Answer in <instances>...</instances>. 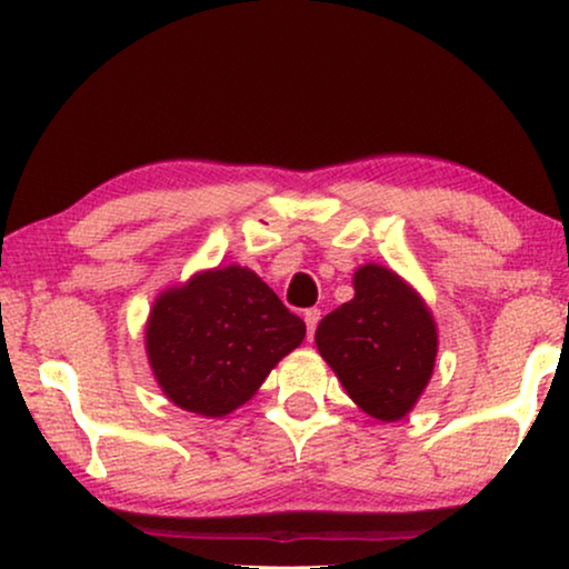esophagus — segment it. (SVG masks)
<instances>
[{
	"label": "esophagus",
	"instance_id": "34e87169",
	"mask_svg": "<svg viewBox=\"0 0 569 569\" xmlns=\"http://www.w3.org/2000/svg\"><path fill=\"white\" fill-rule=\"evenodd\" d=\"M302 318H306V326H308V339H313L316 326H318V321H321V310H318V308H308L306 313H302Z\"/></svg>",
	"mask_w": 569,
	"mask_h": 569
}]
</instances>
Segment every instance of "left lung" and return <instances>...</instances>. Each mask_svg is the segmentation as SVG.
I'll use <instances>...</instances> for the list:
<instances>
[{"mask_svg":"<svg viewBox=\"0 0 569 569\" xmlns=\"http://www.w3.org/2000/svg\"><path fill=\"white\" fill-rule=\"evenodd\" d=\"M352 284L355 298L318 323L316 347L365 415L399 422L432 378L438 323L393 269L365 263Z\"/></svg>","mask_w":569,"mask_h":569,"instance_id":"obj_1","label":"left lung"}]
</instances>
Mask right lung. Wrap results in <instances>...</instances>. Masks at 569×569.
<instances>
[{
	"mask_svg": "<svg viewBox=\"0 0 569 569\" xmlns=\"http://www.w3.org/2000/svg\"><path fill=\"white\" fill-rule=\"evenodd\" d=\"M302 339L306 323L240 263L197 271L162 290L144 323L147 360L160 391L207 419L251 401Z\"/></svg>",
	"mask_w": 569,
	"mask_h": 569,
	"instance_id": "obj_1",
	"label": "right lung"
}]
</instances>
